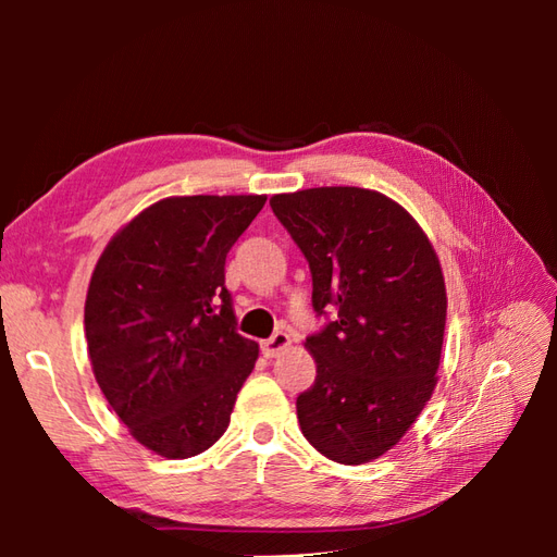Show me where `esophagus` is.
Returning a JSON list of instances; mask_svg holds the SVG:
<instances>
[{"mask_svg": "<svg viewBox=\"0 0 557 557\" xmlns=\"http://www.w3.org/2000/svg\"><path fill=\"white\" fill-rule=\"evenodd\" d=\"M292 345V339L287 333H275L272 337L260 342V351H263L265 359H275L280 351H285Z\"/></svg>", "mask_w": 557, "mask_h": 557, "instance_id": "1", "label": "esophagus"}]
</instances>
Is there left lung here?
<instances>
[{"label":"left lung","mask_w":557,"mask_h":557,"mask_svg":"<svg viewBox=\"0 0 557 557\" xmlns=\"http://www.w3.org/2000/svg\"><path fill=\"white\" fill-rule=\"evenodd\" d=\"M270 208L309 260L313 311L327 318L306 337L315 381L297 397L301 433L327 459L363 465L397 445L433 395L441 263L417 220L369 188L277 194Z\"/></svg>","instance_id":"left-lung-1"}]
</instances>
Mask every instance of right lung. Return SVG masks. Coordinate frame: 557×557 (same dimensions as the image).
Instances as JSON below:
<instances>
[{"label": "right lung", "mask_w": 557, "mask_h": 557, "mask_svg": "<svg viewBox=\"0 0 557 557\" xmlns=\"http://www.w3.org/2000/svg\"><path fill=\"white\" fill-rule=\"evenodd\" d=\"M265 196H174L104 248L86 297L92 373L132 435L168 459L227 431L258 345L236 333L230 248Z\"/></svg>", "instance_id": "add662e5"}]
</instances>
